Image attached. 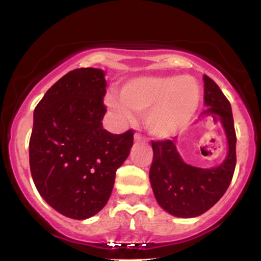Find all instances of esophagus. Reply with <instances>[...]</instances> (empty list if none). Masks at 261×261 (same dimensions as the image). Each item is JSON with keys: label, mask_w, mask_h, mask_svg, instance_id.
Here are the masks:
<instances>
[{"label": "esophagus", "mask_w": 261, "mask_h": 261, "mask_svg": "<svg viewBox=\"0 0 261 261\" xmlns=\"http://www.w3.org/2000/svg\"><path fill=\"white\" fill-rule=\"evenodd\" d=\"M134 140H135V141H141V140H144V137L140 135V134H135V135H134Z\"/></svg>", "instance_id": "1"}]
</instances>
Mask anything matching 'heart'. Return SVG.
<instances>
[{
  "label": "heart",
  "mask_w": 261,
  "mask_h": 261,
  "mask_svg": "<svg viewBox=\"0 0 261 261\" xmlns=\"http://www.w3.org/2000/svg\"><path fill=\"white\" fill-rule=\"evenodd\" d=\"M200 101V87L192 75H147L127 82L121 98L109 94L107 105L117 121L126 124L134 114L144 115L148 133L168 139L186 127Z\"/></svg>",
  "instance_id": "1"
}]
</instances>
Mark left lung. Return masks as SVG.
I'll use <instances>...</instances> for the list:
<instances>
[{
    "label": "left lung",
    "mask_w": 261,
    "mask_h": 261,
    "mask_svg": "<svg viewBox=\"0 0 261 261\" xmlns=\"http://www.w3.org/2000/svg\"><path fill=\"white\" fill-rule=\"evenodd\" d=\"M204 80L203 114L222 122L228 140V156L222 165L199 168L183 162L176 145L171 140L152 141L153 160L150 182L159 204L181 218H192L211 210L228 190L237 163V136L230 102L218 85L208 75Z\"/></svg>",
    "instance_id": "8db88e82"
}]
</instances>
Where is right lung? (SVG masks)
<instances>
[{"label":"right lung","mask_w":261,"mask_h":261,"mask_svg":"<svg viewBox=\"0 0 261 261\" xmlns=\"http://www.w3.org/2000/svg\"><path fill=\"white\" fill-rule=\"evenodd\" d=\"M104 71L74 69L48 89L34 109L30 167L43 199L73 219H87L110 198L116 170L134 144L102 127Z\"/></svg>","instance_id":"right-lung-1"}]
</instances>
